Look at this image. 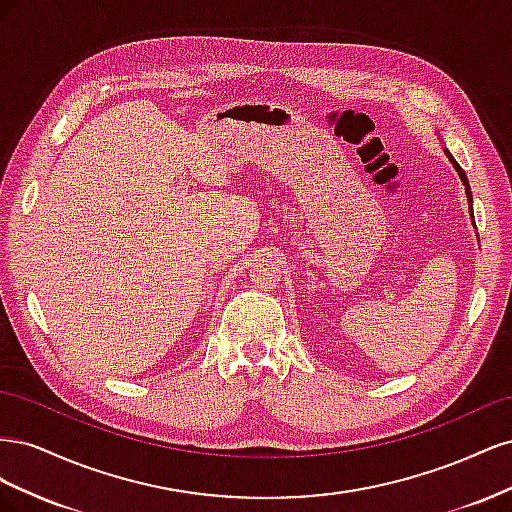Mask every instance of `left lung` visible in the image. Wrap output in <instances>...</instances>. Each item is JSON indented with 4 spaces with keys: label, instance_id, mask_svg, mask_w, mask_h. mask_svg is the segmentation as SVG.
<instances>
[{
    "label": "left lung",
    "instance_id": "obj_1",
    "mask_svg": "<svg viewBox=\"0 0 512 512\" xmlns=\"http://www.w3.org/2000/svg\"><path fill=\"white\" fill-rule=\"evenodd\" d=\"M444 153H446V156H448V160H451V164L455 166V170H457V173H459V179H461V183L463 185H466V196H468V203H470V213H472V192H470V183H468V177H466V170H463L457 162H455V158L451 156V153H448V149L444 147ZM474 220V218H472Z\"/></svg>",
    "mask_w": 512,
    "mask_h": 512
}]
</instances>
